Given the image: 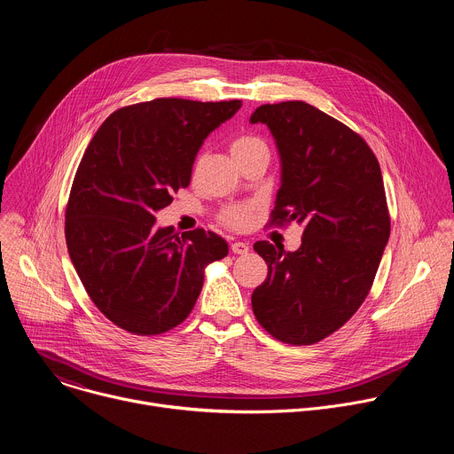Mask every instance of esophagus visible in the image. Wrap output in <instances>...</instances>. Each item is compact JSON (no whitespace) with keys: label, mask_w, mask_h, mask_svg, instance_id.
I'll list each match as a JSON object with an SVG mask.
<instances>
[{"label":"esophagus","mask_w":454,"mask_h":454,"mask_svg":"<svg viewBox=\"0 0 454 454\" xmlns=\"http://www.w3.org/2000/svg\"><path fill=\"white\" fill-rule=\"evenodd\" d=\"M231 251L235 254H246L249 251V244H246V242H233L231 244Z\"/></svg>","instance_id":"obj_1"}]
</instances>
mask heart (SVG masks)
Returning a JSON list of instances; mask_svg holds the SVG:
<instances>
[{"label": "heart", "mask_w": 454, "mask_h": 454, "mask_svg": "<svg viewBox=\"0 0 454 454\" xmlns=\"http://www.w3.org/2000/svg\"><path fill=\"white\" fill-rule=\"evenodd\" d=\"M262 149H268L266 144L256 138V137H251V135H242V137H237L231 145H230V151L233 154V158L237 161H240L242 158L256 153V151H262ZM223 223L230 228H235V230H246L251 221H253V207L249 205H239V207H230L223 212L221 215Z\"/></svg>", "instance_id": "obj_1"}]
</instances>
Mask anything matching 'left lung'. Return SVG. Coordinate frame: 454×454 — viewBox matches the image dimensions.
I'll return each mask as SVG.
<instances>
[{
    "label": "left lung",
    "mask_w": 454,
    "mask_h": 454,
    "mask_svg": "<svg viewBox=\"0 0 454 454\" xmlns=\"http://www.w3.org/2000/svg\"><path fill=\"white\" fill-rule=\"evenodd\" d=\"M280 154L271 224H303L301 246L258 240L268 278L251 294L258 323L278 341L312 345L356 314L390 239L380 167L350 127L301 100L256 107Z\"/></svg>",
    "instance_id": "8db88e82"
}]
</instances>
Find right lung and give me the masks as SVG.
<instances>
[{
	"instance_id": "right-lung-1",
	"label": "right lung",
	"mask_w": 454,
	"mask_h": 454,
	"mask_svg": "<svg viewBox=\"0 0 454 454\" xmlns=\"http://www.w3.org/2000/svg\"><path fill=\"white\" fill-rule=\"evenodd\" d=\"M240 100L156 98L114 111L77 168L67 207L68 253L98 310L138 336L163 334L192 312L205 268L228 254L203 228H156V212L186 188L207 137Z\"/></svg>"
}]
</instances>
